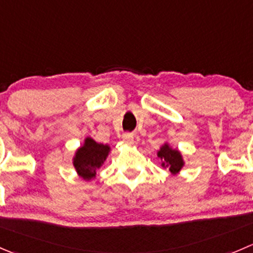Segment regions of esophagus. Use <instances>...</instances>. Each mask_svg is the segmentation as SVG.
<instances>
[{"label":"esophagus","instance_id":"obj_1","mask_svg":"<svg viewBox=\"0 0 253 253\" xmlns=\"http://www.w3.org/2000/svg\"><path fill=\"white\" fill-rule=\"evenodd\" d=\"M122 141H124L125 143H127V144H132V143H133V134H132V133H125L124 136H122Z\"/></svg>","mask_w":253,"mask_h":253}]
</instances>
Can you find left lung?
<instances>
[{"instance_id": "8db88e82", "label": "left lung", "mask_w": 253, "mask_h": 253, "mask_svg": "<svg viewBox=\"0 0 253 253\" xmlns=\"http://www.w3.org/2000/svg\"><path fill=\"white\" fill-rule=\"evenodd\" d=\"M158 157L163 161L162 166L164 168H169L170 173L173 174L178 173L184 164L180 153L176 149H171L168 144L161 147V151H158Z\"/></svg>"}]
</instances>
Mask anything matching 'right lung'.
<instances>
[{"label":"right lung","instance_id":"obj_1","mask_svg":"<svg viewBox=\"0 0 253 253\" xmlns=\"http://www.w3.org/2000/svg\"><path fill=\"white\" fill-rule=\"evenodd\" d=\"M109 152L107 144L97 143L90 137L85 139L84 146L78 149L74 158V167L79 175L87 180L95 178L96 170L104 164Z\"/></svg>","mask_w":253,"mask_h":253}]
</instances>
